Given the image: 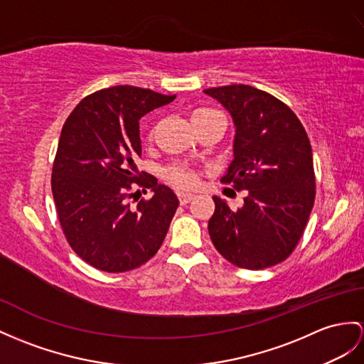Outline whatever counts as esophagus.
I'll list each match as a JSON object with an SVG mask.
<instances>
[{"label":"esophagus","instance_id":"esophagus-1","mask_svg":"<svg viewBox=\"0 0 364 364\" xmlns=\"http://www.w3.org/2000/svg\"><path fill=\"white\" fill-rule=\"evenodd\" d=\"M177 196H179V200H181V203L183 205V203H188V202L194 198V194L185 193V191H179V193H177Z\"/></svg>","mask_w":364,"mask_h":364}]
</instances>
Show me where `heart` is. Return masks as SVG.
<instances>
[{
    "mask_svg": "<svg viewBox=\"0 0 364 364\" xmlns=\"http://www.w3.org/2000/svg\"><path fill=\"white\" fill-rule=\"evenodd\" d=\"M210 112H215V111H210V109H198L191 114V119L193 117H202V115H207ZM165 179L168 182H171L173 185L179 188H190L196 182V177L194 174L188 170V168H185L182 165H173L170 168H166L164 171Z\"/></svg>",
    "mask_w": 364,
    "mask_h": 364,
    "instance_id": "obj_1",
    "label": "heart"
}]
</instances>
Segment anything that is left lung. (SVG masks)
I'll use <instances>...</instances> for the list:
<instances>
[{
	"label": "left lung",
	"instance_id": "1",
	"mask_svg": "<svg viewBox=\"0 0 364 364\" xmlns=\"http://www.w3.org/2000/svg\"><path fill=\"white\" fill-rule=\"evenodd\" d=\"M203 92L224 106L235 125L233 159L220 181L245 190L237 210L213 196V245L237 267H270L294 252L314 208V157L306 129L287 105L253 86Z\"/></svg>",
	"mask_w": 364,
	"mask_h": 364
}]
</instances>
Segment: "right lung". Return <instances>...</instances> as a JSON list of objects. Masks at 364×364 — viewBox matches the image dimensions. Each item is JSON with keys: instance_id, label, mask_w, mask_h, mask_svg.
<instances>
[{"instance_id": "1", "label": "right lung", "mask_w": 364, "mask_h": 364, "mask_svg": "<svg viewBox=\"0 0 364 364\" xmlns=\"http://www.w3.org/2000/svg\"><path fill=\"white\" fill-rule=\"evenodd\" d=\"M174 99L144 87L112 86L87 95L65 122L52 194L69 245L95 269L128 272L161 249L179 199L151 174L139 181V120ZM132 181L154 191L134 210L127 203Z\"/></svg>"}]
</instances>
